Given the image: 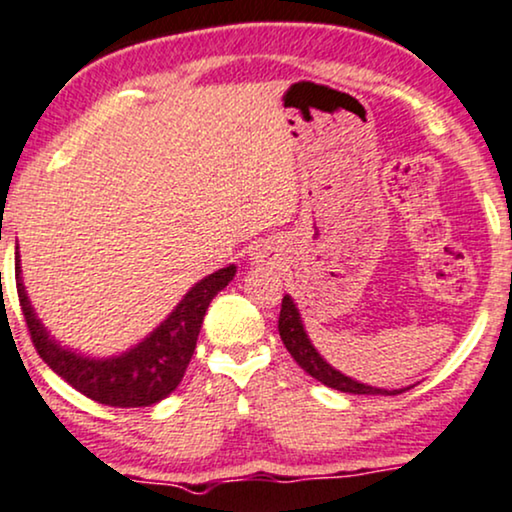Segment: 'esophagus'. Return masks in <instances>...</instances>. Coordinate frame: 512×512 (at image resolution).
<instances>
[{
  "instance_id": "obj_1",
  "label": "esophagus",
  "mask_w": 512,
  "mask_h": 512,
  "mask_svg": "<svg viewBox=\"0 0 512 512\" xmlns=\"http://www.w3.org/2000/svg\"><path fill=\"white\" fill-rule=\"evenodd\" d=\"M251 261H254L256 266H270V263H273V256H270L268 246H258L256 251H251Z\"/></svg>"
}]
</instances>
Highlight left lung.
<instances>
[{
	"label": "left lung",
	"instance_id": "left-lung-1",
	"mask_svg": "<svg viewBox=\"0 0 512 512\" xmlns=\"http://www.w3.org/2000/svg\"><path fill=\"white\" fill-rule=\"evenodd\" d=\"M277 330H280L282 342H285L287 351L292 353L294 361L299 363L301 368L308 372V375L315 377L318 382H323L325 387H332L337 391H346V394H372V396H377V394L396 396V394H403V391L410 389V387H403V389L370 387V384L351 380V377H346L344 372L334 370L332 365L327 363L323 356H320L318 349H315V346L311 344V339H308L299 308H296L294 299L289 294H285V299H282Z\"/></svg>",
	"mask_w": 512,
	"mask_h": 512
}]
</instances>
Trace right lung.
<instances>
[{
    "mask_svg": "<svg viewBox=\"0 0 512 512\" xmlns=\"http://www.w3.org/2000/svg\"><path fill=\"white\" fill-rule=\"evenodd\" d=\"M235 273V266H227L206 275L182 296L173 313L140 344L125 353H118V356L92 358L61 346L40 323L28 294H25L21 258L16 254L18 301H21L25 325H28L30 339H33L40 358L87 399L118 408L151 406L178 389L187 365L192 361V353L197 349L206 308L213 296L227 287Z\"/></svg>",
    "mask_w": 512,
    "mask_h": 512,
    "instance_id": "right-lung-1",
    "label": "right lung"
}]
</instances>
